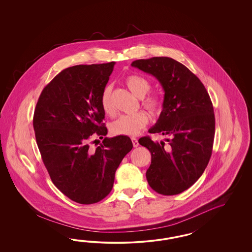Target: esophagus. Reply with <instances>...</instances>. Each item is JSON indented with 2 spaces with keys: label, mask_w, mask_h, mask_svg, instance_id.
<instances>
[{
  "label": "esophagus",
  "mask_w": 252,
  "mask_h": 252,
  "mask_svg": "<svg viewBox=\"0 0 252 252\" xmlns=\"http://www.w3.org/2000/svg\"><path fill=\"white\" fill-rule=\"evenodd\" d=\"M131 140H132V143H133V146H134L135 148H137V146L139 145V144H138V141H137V139L136 137H132V138H131Z\"/></svg>",
  "instance_id": "34e87169"
}]
</instances>
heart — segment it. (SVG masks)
I'll return each instance as SVG.
<instances>
[{"label":"heart","mask_w":252,"mask_h":252,"mask_svg":"<svg viewBox=\"0 0 252 252\" xmlns=\"http://www.w3.org/2000/svg\"><path fill=\"white\" fill-rule=\"evenodd\" d=\"M125 84L130 92L138 98H143L151 91V83L148 79L138 75H130L126 77ZM111 85L106 86L100 95V105L106 115H113L114 106L112 102ZM142 105L153 116H157L161 111V101L159 98L151 96L142 101ZM148 117L143 113H136L133 115H124L118 117L111 124L110 131L115 136H136L137 133L145 127Z\"/></svg>","instance_id":"heart-1"}]
</instances>
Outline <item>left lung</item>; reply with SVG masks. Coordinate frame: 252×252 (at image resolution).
I'll use <instances>...</instances> for the list:
<instances>
[{
  "label": "left lung",
  "instance_id": "1",
  "mask_svg": "<svg viewBox=\"0 0 252 252\" xmlns=\"http://www.w3.org/2000/svg\"><path fill=\"white\" fill-rule=\"evenodd\" d=\"M131 65L155 76L164 91L162 111L149 132L171 137L168 145L149 136L138 140L152 154L148 183L161 195L179 194L201 176L212 156L215 130L212 100L198 76L172 58L140 59Z\"/></svg>",
  "mask_w": 252,
  "mask_h": 252
}]
</instances>
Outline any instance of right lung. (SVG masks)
Here are the masks:
<instances>
[{"label":"right lung","instance_id":"1","mask_svg":"<svg viewBox=\"0 0 252 252\" xmlns=\"http://www.w3.org/2000/svg\"><path fill=\"white\" fill-rule=\"evenodd\" d=\"M115 63L63 69L43 89L34 112L36 141L50 177L80 204L106 197L116 169L133 148L126 136L104 137L96 149L90 146L93 137L107 135L100 95Z\"/></svg>","mask_w":252,"mask_h":252}]
</instances>
